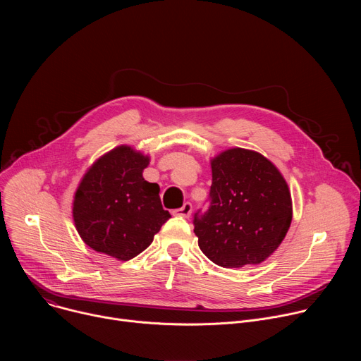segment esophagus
Masks as SVG:
<instances>
[{"label": "esophagus", "instance_id": "esophagus-1", "mask_svg": "<svg viewBox=\"0 0 361 361\" xmlns=\"http://www.w3.org/2000/svg\"><path fill=\"white\" fill-rule=\"evenodd\" d=\"M191 212H192V205L190 202H184V205L181 209L176 210L174 214L176 216H180V217H184V219H188L191 216Z\"/></svg>", "mask_w": 361, "mask_h": 361}]
</instances>
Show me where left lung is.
Wrapping results in <instances>:
<instances>
[{
    "label": "left lung",
    "mask_w": 361,
    "mask_h": 361,
    "mask_svg": "<svg viewBox=\"0 0 361 361\" xmlns=\"http://www.w3.org/2000/svg\"><path fill=\"white\" fill-rule=\"evenodd\" d=\"M210 164V207L194 217L200 250L226 269L263 263L293 220L286 178L263 154L240 147L221 151Z\"/></svg>",
    "instance_id": "8db88e82"
}]
</instances>
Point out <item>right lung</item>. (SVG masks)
Wrapping results in <instances>:
<instances>
[{
  "mask_svg": "<svg viewBox=\"0 0 361 361\" xmlns=\"http://www.w3.org/2000/svg\"><path fill=\"white\" fill-rule=\"evenodd\" d=\"M149 156L131 145L102 154L82 176L73 201V220L92 250L128 262L142 252L171 217L160 187L142 177Z\"/></svg>",
  "mask_w": 361,
  "mask_h": 361,
  "instance_id": "1",
  "label": "right lung"
}]
</instances>
